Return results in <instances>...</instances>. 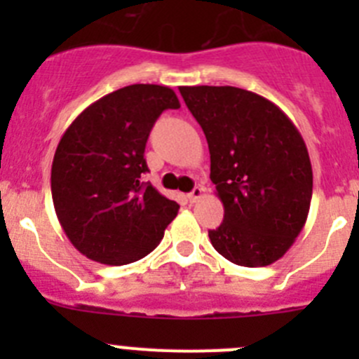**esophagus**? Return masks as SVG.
<instances>
[{
  "mask_svg": "<svg viewBox=\"0 0 359 359\" xmlns=\"http://www.w3.org/2000/svg\"><path fill=\"white\" fill-rule=\"evenodd\" d=\"M203 191H205V189H203V187H201V186L194 187V189H193V191H191V193H189V194H187V198H189V201H191V203H196V201H198V200H200V198L203 196Z\"/></svg>",
  "mask_w": 359,
  "mask_h": 359,
  "instance_id": "esophagus-1",
  "label": "esophagus"
}]
</instances>
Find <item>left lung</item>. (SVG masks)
<instances>
[{"label": "left lung", "instance_id": "obj_1", "mask_svg": "<svg viewBox=\"0 0 359 359\" xmlns=\"http://www.w3.org/2000/svg\"><path fill=\"white\" fill-rule=\"evenodd\" d=\"M205 132L210 179L224 220L208 231L213 248L245 267L285 255L302 231L313 168L302 135L276 104L236 86H180Z\"/></svg>", "mask_w": 359, "mask_h": 359}]
</instances>
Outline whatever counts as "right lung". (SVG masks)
Returning a JSON list of instances; mask_svg holds the SVG:
<instances>
[{
    "label": "right lung",
    "instance_id": "1",
    "mask_svg": "<svg viewBox=\"0 0 359 359\" xmlns=\"http://www.w3.org/2000/svg\"><path fill=\"white\" fill-rule=\"evenodd\" d=\"M179 107L168 86L130 85L90 104L64 132L52 163V198L79 253L125 266L163 240L179 205L140 179L154 121Z\"/></svg>",
    "mask_w": 359,
    "mask_h": 359
}]
</instances>
